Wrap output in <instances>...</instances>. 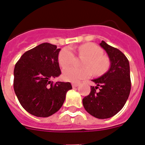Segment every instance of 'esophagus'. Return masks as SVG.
Here are the masks:
<instances>
[{"instance_id": "1", "label": "esophagus", "mask_w": 145, "mask_h": 145, "mask_svg": "<svg viewBox=\"0 0 145 145\" xmlns=\"http://www.w3.org/2000/svg\"><path fill=\"white\" fill-rule=\"evenodd\" d=\"M79 85H80V84H79V83H72V87H73V88L78 87Z\"/></svg>"}]
</instances>
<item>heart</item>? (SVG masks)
I'll list each match as a JSON object with an SVG mask.
<instances>
[{"label": "heart", "instance_id": "1", "mask_svg": "<svg viewBox=\"0 0 145 145\" xmlns=\"http://www.w3.org/2000/svg\"><path fill=\"white\" fill-rule=\"evenodd\" d=\"M78 53L86 57L83 67L85 68L78 69L70 67L63 72V78L67 81L78 83L81 80L90 78L92 71L96 75H101L107 71L110 67L108 58L103 56V50L94 43H88L81 45L78 48ZM75 56L70 48H64L58 57L59 64L63 68L71 65Z\"/></svg>", "mask_w": 145, "mask_h": 145}]
</instances>
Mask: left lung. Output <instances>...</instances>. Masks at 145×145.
<instances>
[{"instance_id":"8db88e82","label":"left lung","mask_w":145,"mask_h":145,"mask_svg":"<svg viewBox=\"0 0 145 145\" xmlns=\"http://www.w3.org/2000/svg\"><path fill=\"white\" fill-rule=\"evenodd\" d=\"M99 46L107 53L110 65L108 71L93 79L97 84L83 99L86 110L99 119L111 118L125 105L131 91L130 66L128 59L118 48L102 40ZM97 88L99 91H97Z\"/></svg>"}]
</instances>
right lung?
I'll return each mask as SVG.
<instances>
[{
	"label": "right lung",
	"mask_w": 145,
	"mask_h": 145,
	"mask_svg": "<svg viewBox=\"0 0 145 145\" xmlns=\"http://www.w3.org/2000/svg\"><path fill=\"white\" fill-rule=\"evenodd\" d=\"M60 50L55 45L41 43L25 52L15 65V93L23 108L33 116H52L61 108L67 92L72 89L69 82L51 80L61 75Z\"/></svg>",
	"instance_id": "add662e5"
}]
</instances>
